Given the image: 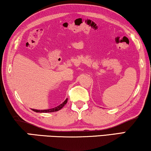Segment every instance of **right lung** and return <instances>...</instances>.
Segmentation results:
<instances>
[{
  "instance_id": "obj_1",
  "label": "right lung",
  "mask_w": 151,
  "mask_h": 151,
  "mask_svg": "<svg viewBox=\"0 0 151 151\" xmlns=\"http://www.w3.org/2000/svg\"><path fill=\"white\" fill-rule=\"evenodd\" d=\"M67 100H68V99L67 98L63 103H62V104H60V105H58V106H55V107H54V108H52V109H45V110H37V109H32V110L35 111V112H36V113H52V112H55V111H58L60 110V109L63 108V107L65 106L66 104H67Z\"/></svg>"
}]
</instances>
